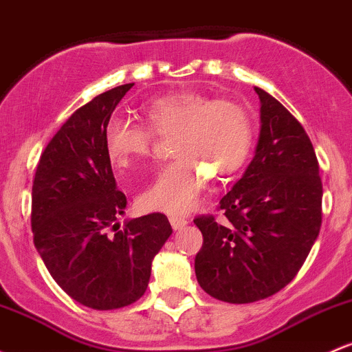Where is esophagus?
<instances>
[{"label": "esophagus", "instance_id": "1", "mask_svg": "<svg viewBox=\"0 0 352 352\" xmlns=\"http://www.w3.org/2000/svg\"><path fill=\"white\" fill-rule=\"evenodd\" d=\"M168 220H170V226L173 227V230L184 229V227L188 223L187 219H185V217H177V215H172V217H170Z\"/></svg>", "mask_w": 352, "mask_h": 352}]
</instances>
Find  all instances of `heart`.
Returning <instances> with one entry per match:
<instances>
[{
	"label": "heart",
	"instance_id": "b5f03b06",
	"mask_svg": "<svg viewBox=\"0 0 352 352\" xmlns=\"http://www.w3.org/2000/svg\"><path fill=\"white\" fill-rule=\"evenodd\" d=\"M146 126L113 118L105 130L107 155L113 167L130 168L150 155L153 135H172L177 160L158 172L138 195L144 212L179 215L192 210L208 173L222 180L244 165L252 144V120L242 103L180 91L155 98L144 108Z\"/></svg>",
	"mask_w": 352,
	"mask_h": 352
}]
</instances>
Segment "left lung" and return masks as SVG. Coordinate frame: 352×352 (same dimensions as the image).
<instances>
[{"label": "left lung", "mask_w": 352, "mask_h": 352, "mask_svg": "<svg viewBox=\"0 0 352 352\" xmlns=\"http://www.w3.org/2000/svg\"><path fill=\"white\" fill-rule=\"evenodd\" d=\"M261 98V137L215 215H199L195 276L208 296L249 304L276 294L302 267L322 223L319 162L306 130L272 95Z\"/></svg>", "instance_id": "1"}]
</instances>
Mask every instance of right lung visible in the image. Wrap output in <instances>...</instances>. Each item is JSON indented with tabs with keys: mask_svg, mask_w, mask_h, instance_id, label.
Wrapping results in <instances>:
<instances>
[{
	"mask_svg": "<svg viewBox=\"0 0 352 352\" xmlns=\"http://www.w3.org/2000/svg\"><path fill=\"white\" fill-rule=\"evenodd\" d=\"M133 83L95 96L46 145L32 192L34 247L56 284L83 306L110 311L145 294L152 261L172 234L160 212L120 229L126 197L117 190L105 130Z\"/></svg>",
	"mask_w": 352,
	"mask_h": 352,
	"instance_id": "1",
	"label": "right lung"
}]
</instances>
